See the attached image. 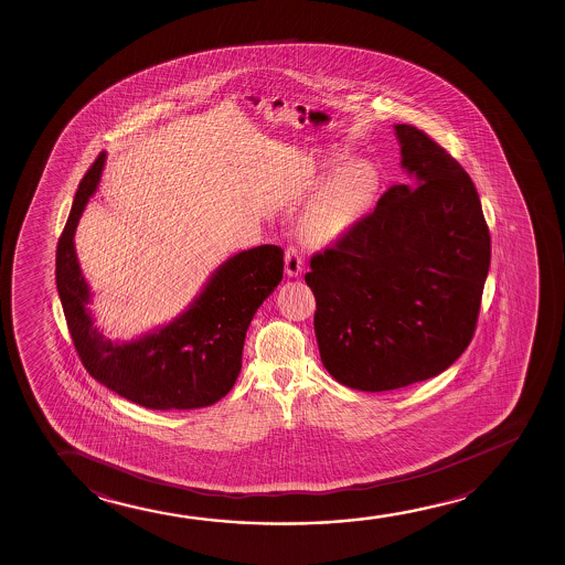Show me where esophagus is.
Returning a JSON list of instances; mask_svg holds the SVG:
<instances>
[{
  "instance_id": "1",
  "label": "esophagus",
  "mask_w": 565,
  "mask_h": 565,
  "mask_svg": "<svg viewBox=\"0 0 565 565\" xmlns=\"http://www.w3.org/2000/svg\"><path fill=\"white\" fill-rule=\"evenodd\" d=\"M305 266V258H302L299 248L287 247L286 248V271L287 276H299Z\"/></svg>"
}]
</instances>
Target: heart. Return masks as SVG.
I'll use <instances>...</instances> for the list:
<instances>
[{
    "label": "heart",
    "instance_id": "b5f03b06",
    "mask_svg": "<svg viewBox=\"0 0 565 565\" xmlns=\"http://www.w3.org/2000/svg\"><path fill=\"white\" fill-rule=\"evenodd\" d=\"M340 163L341 160H332L330 168L333 170ZM379 183V171L372 163L356 160L340 168L302 214V237L312 245L340 239L371 209Z\"/></svg>",
    "mask_w": 565,
    "mask_h": 565
}]
</instances>
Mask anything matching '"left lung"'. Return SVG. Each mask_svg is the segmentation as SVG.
Segmentation results:
<instances>
[{
  "label": "left lung",
  "instance_id": "1",
  "mask_svg": "<svg viewBox=\"0 0 565 565\" xmlns=\"http://www.w3.org/2000/svg\"><path fill=\"white\" fill-rule=\"evenodd\" d=\"M413 175L310 258L320 359L333 379L386 392L434 379L469 348L490 232L469 173L415 125H395Z\"/></svg>",
  "mask_w": 565,
  "mask_h": 565
}]
</instances>
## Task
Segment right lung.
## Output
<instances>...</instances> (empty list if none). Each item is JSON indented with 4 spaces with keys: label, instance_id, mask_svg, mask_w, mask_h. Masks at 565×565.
Segmentation results:
<instances>
[{
    "label": "right lung",
    "instance_id": "1",
    "mask_svg": "<svg viewBox=\"0 0 565 565\" xmlns=\"http://www.w3.org/2000/svg\"><path fill=\"white\" fill-rule=\"evenodd\" d=\"M104 160L106 152H100L81 179L55 250V284L78 359L93 379L147 409L212 405L239 376L248 324L284 278V250L276 245L243 250L220 266L201 297L175 322L131 343L106 340L86 310L90 291L73 245Z\"/></svg>",
    "mask_w": 565,
    "mask_h": 565
}]
</instances>
